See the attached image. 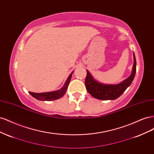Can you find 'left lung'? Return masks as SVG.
Wrapping results in <instances>:
<instances>
[{
  "label": "left lung",
  "instance_id": "left-lung-1",
  "mask_svg": "<svg viewBox=\"0 0 154 154\" xmlns=\"http://www.w3.org/2000/svg\"><path fill=\"white\" fill-rule=\"evenodd\" d=\"M134 65L132 73L125 80L118 84H105L97 82L94 78L90 72L87 71L85 80L86 89L88 92L96 99L101 100H114L117 99L131 84L136 72V60L134 53Z\"/></svg>",
  "mask_w": 154,
  "mask_h": 154
}]
</instances>
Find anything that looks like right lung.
<instances>
[{
	"label": "right lung",
	"mask_w": 154,
	"mask_h": 154,
	"mask_svg": "<svg viewBox=\"0 0 154 154\" xmlns=\"http://www.w3.org/2000/svg\"><path fill=\"white\" fill-rule=\"evenodd\" d=\"M73 72L74 71H72L71 74L69 76L66 82H65L63 86L58 90L51 91V92H41V93H35V92H29V94L32 97H34L35 98L40 101H53V100L60 99V97H62L65 94H66Z\"/></svg>",
	"instance_id": "1"
}]
</instances>
